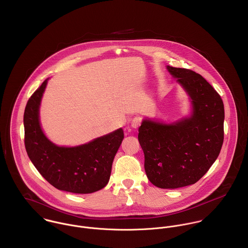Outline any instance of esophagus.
<instances>
[{
    "mask_svg": "<svg viewBox=\"0 0 248 248\" xmlns=\"http://www.w3.org/2000/svg\"><path fill=\"white\" fill-rule=\"evenodd\" d=\"M140 123H141V119H140V117H139V116H135V117L132 119V121H131V126H132L133 128L137 129V128L140 125Z\"/></svg>",
    "mask_w": 248,
    "mask_h": 248,
    "instance_id": "1",
    "label": "esophagus"
}]
</instances>
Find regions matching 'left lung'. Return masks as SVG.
<instances>
[{
	"label": "left lung",
	"mask_w": 248,
	"mask_h": 248,
	"mask_svg": "<svg viewBox=\"0 0 248 248\" xmlns=\"http://www.w3.org/2000/svg\"><path fill=\"white\" fill-rule=\"evenodd\" d=\"M167 69L190 95L193 113L168 125L143 120L139 141L149 180L156 187L175 189L199 181L218 156L224 137V108L219 94L201 74Z\"/></svg>",
	"instance_id": "1"
}]
</instances>
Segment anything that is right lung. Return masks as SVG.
Returning a JSON list of instances; mask_svg holds the SVG:
<instances>
[{
    "label": "right lung",
    "mask_w": 248,
    "mask_h": 248,
    "mask_svg": "<svg viewBox=\"0 0 248 248\" xmlns=\"http://www.w3.org/2000/svg\"><path fill=\"white\" fill-rule=\"evenodd\" d=\"M47 79L30 97L24 113L25 146L38 172L59 190L90 194L104 188L114 155L124 139L122 129L77 147H59L44 135L39 106Z\"/></svg>",
    "instance_id": "add662e5"
}]
</instances>
